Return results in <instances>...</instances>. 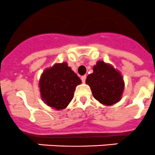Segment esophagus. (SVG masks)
<instances>
[{
  "label": "esophagus",
  "mask_w": 155,
  "mask_h": 155,
  "mask_svg": "<svg viewBox=\"0 0 155 155\" xmlns=\"http://www.w3.org/2000/svg\"><path fill=\"white\" fill-rule=\"evenodd\" d=\"M86 79H87V76H86V75H84V76H81V80H82V82H83V83H85Z\"/></svg>",
  "instance_id": "obj_1"
}]
</instances>
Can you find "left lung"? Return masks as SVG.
<instances>
[{
	"mask_svg": "<svg viewBox=\"0 0 155 155\" xmlns=\"http://www.w3.org/2000/svg\"><path fill=\"white\" fill-rule=\"evenodd\" d=\"M93 96L104 105H112L121 100L124 81L120 72L111 64L99 61L94 66V72L87 77Z\"/></svg>",
	"mask_w": 155,
	"mask_h": 155,
	"instance_id": "1",
	"label": "left lung"
}]
</instances>
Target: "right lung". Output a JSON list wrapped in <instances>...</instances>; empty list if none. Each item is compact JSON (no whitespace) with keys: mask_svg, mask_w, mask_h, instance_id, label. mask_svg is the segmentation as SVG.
I'll return each mask as SVG.
<instances>
[{"mask_svg":"<svg viewBox=\"0 0 155 155\" xmlns=\"http://www.w3.org/2000/svg\"><path fill=\"white\" fill-rule=\"evenodd\" d=\"M81 80L66 62L55 64L44 70L40 79L43 101L57 110L64 109L71 102L77 85Z\"/></svg>","mask_w":155,"mask_h":155,"instance_id":"add662e5","label":"right lung"}]
</instances>
